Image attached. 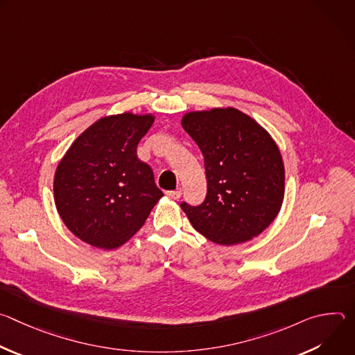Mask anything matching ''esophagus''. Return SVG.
Masks as SVG:
<instances>
[{"instance_id":"34e87169","label":"esophagus","mask_w":355,"mask_h":355,"mask_svg":"<svg viewBox=\"0 0 355 355\" xmlns=\"http://www.w3.org/2000/svg\"><path fill=\"white\" fill-rule=\"evenodd\" d=\"M167 195L173 199H180L181 195H182V191L181 189H175V191H167Z\"/></svg>"}]
</instances>
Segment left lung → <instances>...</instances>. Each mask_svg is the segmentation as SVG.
<instances>
[{"label":"left lung","mask_w":355,"mask_h":355,"mask_svg":"<svg viewBox=\"0 0 355 355\" xmlns=\"http://www.w3.org/2000/svg\"><path fill=\"white\" fill-rule=\"evenodd\" d=\"M181 125L205 159L204 202L181 204L193 229L223 245L259 236L277 218L284 200L285 170L272 137L234 108L189 112Z\"/></svg>","instance_id":"1"}]
</instances>
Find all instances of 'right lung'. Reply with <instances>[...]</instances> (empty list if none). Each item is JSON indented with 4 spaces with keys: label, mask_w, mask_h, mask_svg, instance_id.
Here are the masks:
<instances>
[{
    "label": "right lung",
    "mask_w": 355,
    "mask_h": 355,
    "mask_svg": "<svg viewBox=\"0 0 355 355\" xmlns=\"http://www.w3.org/2000/svg\"><path fill=\"white\" fill-rule=\"evenodd\" d=\"M153 115L101 118L70 146L55 174L58 212L83 241L104 250L125 244L163 196L136 147Z\"/></svg>",
    "instance_id": "1"
}]
</instances>
